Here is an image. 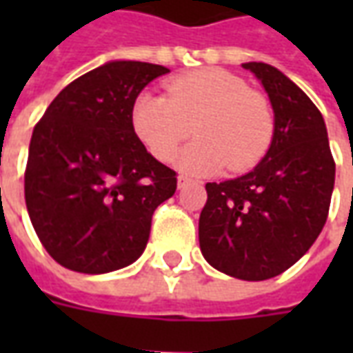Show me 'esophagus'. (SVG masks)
<instances>
[{"label":"esophagus","instance_id":"esophagus-1","mask_svg":"<svg viewBox=\"0 0 353 353\" xmlns=\"http://www.w3.org/2000/svg\"><path fill=\"white\" fill-rule=\"evenodd\" d=\"M189 181H191V179L187 176H177V187H179V189H183L185 185H189Z\"/></svg>","mask_w":353,"mask_h":353}]
</instances>
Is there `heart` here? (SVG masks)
I'll use <instances>...</instances> for the list:
<instances>
[{"label": "heart", "mask_w": 353, "mask_h": 353, "mask_svg": "<svg viewBox=\"0 0 353 353\" xmlns=\"http://www.w3.org/2000/svg\"><path fill=\"white\" fill-rule=\"evenodd\" d=\"M132 128L157 161L174 159L191 136L196 141L179 154V168L210 174L253 168L274 138V111L265 92L221 68L185 73L166 83V96L139 94L132 105Z\"/></svg>", "instance_id": "obj_1"}]
</instances>
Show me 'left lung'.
I'll use <instances>...</instances> for the list:
<instances>
[{"instance_id": "obj_1", "label": "left lung", "mask_w": 353, "mask_h": 353, "mask_svg": "<svg viewBox=\"0 0 353 353\" xmlns=\"http://www.w3.org/2000/svg\"><path fill=\"white\" fill-rule=\"evenodd\" d=\"M242 65L270 98L274 138L250 174L206 183L199 240L214 268L261 281L285 272L319 236L333 194L334 161L323 117L310 98L272 65Z\"/></svg>"}]
</instances>
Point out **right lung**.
<instances>
[{"mask_svg":"<svg viewBox=\"0 0 353 353\" xmlns=\"http://www.w3.org/2000/svg\"><path fill=\"white\" fill-rule=\"evenodd\" d=\"M168 68L115 60L81 75L35 124L24 196L43 248L58 265L103 274L143 253L157 206L176 172L147 153L132 128L138 94Z\"/></svg>","mask_w":353,"mask_h":353,"instance_id":"right-lung-1","label":"right lung"}]
</instances>
